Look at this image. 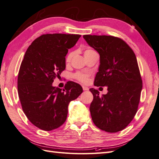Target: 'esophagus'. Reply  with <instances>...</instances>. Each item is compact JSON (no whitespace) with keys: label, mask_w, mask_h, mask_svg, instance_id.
<instances>
[{"label":"esophagus","mask_w":159,"mask_h":159,"mask_svg":"<svg viewBox=\"0 0 159 159\" xmlns=\"http://www.w3.org/2000/svg\"><path fill=\"white\" fill-rule=\"evenodd\" d=\"M82 88L84 91H88L89 90V88L88 87H86V86H84V85L82 86Z\"/></svg>","instance_id":"34e87169"}]
</instances>
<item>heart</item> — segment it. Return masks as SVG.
I'll use <instances>...</instances> for the list:
<instances>
[{
    "instance_id": "obj_1",
    "label": "heart",
    "mask_w": 159,
    "mask_h": 159,
    "mask_svg": "<svg viewBox=\"0 0 159 159\" xmlns=\"http://www.w3.org/2000/svg\"><path fill=\"white\" fill-rule=\"evenodd\" d=\"M95 52L94 50H93L92 49H90V48H87L85 51H84V56L85 57H88L89 55L93 54ZM75 54V52L74 51H70L68 54L66 55V64H70V61L72 59V57L74 56ZM74 78L77 80L78 81H80V82H82V83H85L86 81H88V74H84L82 73V72H76L75 74H74Z\"/></svg>"
}]
</instances>
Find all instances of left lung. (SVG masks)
Listing matches in <instances>:
<instances>
[{
  "instance_id": "1",
  "label": "left lung",
  "mask_w": 159,
  "mask_h": 159,
  "mask_svg": "<svg viewBox=\"0 0 159 159\" xmlns=\"http://www.w3.org/2000/svg\"><path fill=\"white\" fill-rule=\"evenodd\" d=\"M88 44L100 55L95 86H107V94L89 89L93 95L90 105L95 126L108 133L122 131L135 115L143 88L136 56L121 38L113 36L84 35Z\"/></svg>"
}]
</instances>
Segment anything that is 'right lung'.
<instances>
[{"label":"right lung","instance_id":"add662e5","mask_svg":"<svg viewBox=\"0 0 159 159\" xmlns=\"http://www.w3.org/2000/svg\"><path fill=\"white\" fill-rule=\"evenodd\" d=\"M80 34H46L32 42L25 53L18 76L22 109L28 120L44 131L60 127L66 121L68 107L83 92L81 86L68 81L62 90L54 80L66 68V56Z\"/></svg>","mask_w":159,"mask_h":159}]
</instances>
